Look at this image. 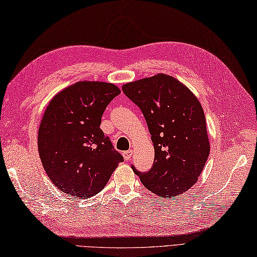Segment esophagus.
<instances>
[{
    "label": "esophagus",
    "mask_w": 257,
    "mask_h": 257,
    "mask_svg": "<svg viewBox=\"0 0 257 257\" xmlns=\"http://www.w3.org/2000/svg\"><path fill=\"white\" fill-rule=\"evenodd\" d=\"M132 155H133V150H127V152L123 153V157L125 160H130L132 158Z\"/></svg>",
    "instance_id": "34e87169"
}]
</instances>
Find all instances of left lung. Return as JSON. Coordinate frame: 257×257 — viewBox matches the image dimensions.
Returning <instances> with one entry per match:
<instances>
[{"label": "left lung", "mask_w": 257, "mask_h": 257, "mask_svg": "<svg viewBox=\"0 0 257 257\" xmlns=\"http://www.w3.org/2000/svg\"><path fill=\"white\" fill-rule=\"evenodd\" d=\"M123 92L139 107L148 125L155 159L147 172H134L147 190L170 198L197 182L210 145L198 99L177 78L166 74L131 81Z\"/></svg>", "instance_id": "1"}]
</instances>
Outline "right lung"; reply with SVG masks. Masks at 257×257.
<instances>
[{
    "mask_svg": "<svg viewBox=\"0 0 257 257\" xmlns=\"http://www.w3.org/2000/svg\"><path fill=\"white\" fill-rule=\"evenodd\" d=\"M120 93L113 84L84 80L50 101L38 131V150L49 179L62 192L89 198L123 161L100 128L105 108Z\"/></svg>",
    "mask_w": 257,
    "mask_h": 257,
    "instance_id": "right-lung-1",
    "label": "right lung"
}]
</instances>
